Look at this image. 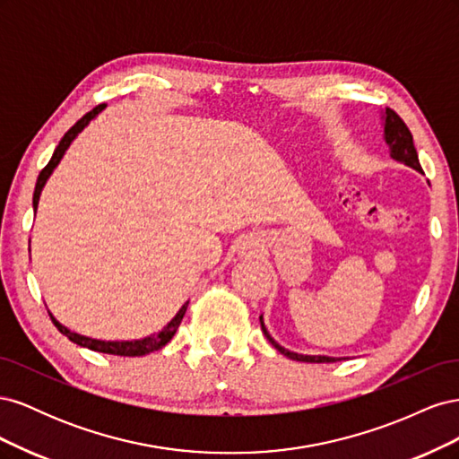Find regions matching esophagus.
I'll return each mask as SVG.
<instances>
[{"label":"esophagus","instance_id":"esophagus-1","mask_svg":"<svg viewBox=\"0 0 459 459\" xmlns=\"http://www.w3.org/2000/svg\"><path fill=\"white\" fill-rule=\"evenodd\" d=\"M258 251H260L258 243H243V255L253 256V255H256Z\"/></svg>","mask_w":459,"mask_h":459}]
</instances>
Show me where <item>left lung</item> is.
Here are the masks:
<instances>
[{"label": "left lung", "instance_id": "1", "mask_svg": "<svg viewBox=\"0 0 459 459\" xmlns=\"http://www.w3.org/2000/svg\"><path fill=\"white\" fill-rule=\"evenodd\" d=\"M379 117H381L383 140H385V143H386V147H388V152H391V159L396 160V162H400V164L410 166V169H413L415 172L423 174L420 159H418V151H415V147H413L411 132L408 130L404 120H402V118L394 113V110H391V108L381 110ZM260 325H262L264 335H266V339L272 342V346H275V349L280 351L283 356H287V358H290V359H297V362L331 364V362H339V359H342V358H337V356L299 354V352L289 351V349H285V346H281L280 342H277V341L270 335V331L266 329V324H264V317H262V316H260Z\"/></svg>", "mask_w": 459, "mask_h": 459}]
</instances>
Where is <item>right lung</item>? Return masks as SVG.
Masks as SVG:
<instances>
[{
    "label": "right lung",
    "mask_w": 459,
    "mask_h": 459,
    "mask_svg": "<svg viewBox=\"0 0 459 459\" xmlns=\"http://www.w3.org/2000/svg\"><path fill=\"white\" fill-rule=\"evenodd\" d=\"M103 108H105V105H100V107H95L93 110H90L88 115L82 117V118L74 124V126L63 135V140L59 142V145L55 147L51 160L48 162L46 169L41 170L39 176H38L36 189H34V197H32L34 212L38 211V203H39L41 189L46 187L49 176L53 174L55 169H57V164H59L61 159L65 157L66 149L71 147V143L76 140L80 132H84V128H88V124H90L93 118H97V117H100V113H103ZM187 304H189V300L182 304V308H179V310L176 312V316H174V317L170 319V322L166 324L159 333H152V335H149V337L134 339V341H103V339H93V337H88V335H80V333L71 331L66 325H63V324L59 322V319L55 317L51 312H49V316H51V319H53L55 327H57L65 337H68L73 342H76V344H80V346H84V349H90V351H95V352H103V354H115V356H145V354H151V352H155V351H160L166 342H170V339L174 337V333L178 331L179 324H182V319H184V316H186Z\"/></svg>",
    "instance_id": "right-lung-1"
}]
</instances>
